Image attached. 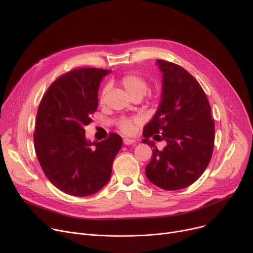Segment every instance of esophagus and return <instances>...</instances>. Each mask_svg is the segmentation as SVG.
Returning a JSON list of instances; mask_svg holds the SVG:
<instances>
[{
    "label": "esophagus",
    "instance_id": "esophagus-1",
    "mask_svg": "<svg viewBox=\"0 0 253 253\" xmlns=\"http://www.w3.org/2000/svg\"><path fill=\"white\" fill-rule=\"evenodd\" d=\"M124 144L126 145H129V144H132V143H135L136 142V139H132V138H124Z\"/></svg>",
    "mask_w": 253,
    "mask_h": 253
}]
</instances>
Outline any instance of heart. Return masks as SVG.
<instances>
[{
  "mask_svg": "<svg viewBox=\"0 0 253 253\" xmlns=\"http://www.w3.org/2000/svg\"><path fill=\"white\" fill-rule=\"evenodd\" d=\"M121 84L130 97H134V96L142 97L149 90V83L147 80L136 74H128L124 76L121 79ZM108 89H109L108 86L104 87L101 93V97H100L101 100H103V97L105 95V93L108 92ZM139 122H140L139 118L124 120V121H122L121 124H120V129H121L123 132H125V133L130 134L134 131L135 126Z\"/></svg>",
  "mask_w": 253,
  "mask_h": 253,
  "instance_id": "obj_1",
  "label": "heart"
}]
</instances>
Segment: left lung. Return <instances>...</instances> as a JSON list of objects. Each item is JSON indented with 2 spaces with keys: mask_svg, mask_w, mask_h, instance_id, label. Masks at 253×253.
<instances>
[{
  "mask_svg": "<svg viewBox=\"0 0 253 253\" xmlns=\"http://www.w3.org/2000/svg\"><path fill=\"white\" fill-rule=\"evenodd\" d=\"M162 73L159 108L143 128V143L154 148L145 175L166 191L187 188L200 177L213 152L214 121L210 104L197 80L181 66L158 59ZM153 137L164 139L167 147L159 151Z\"/></svg>",
  "mask_w": 253,
  "mask_h": 253,
  "instance_id": "obj_1",
  "label": "left lung"
}]
</instances>
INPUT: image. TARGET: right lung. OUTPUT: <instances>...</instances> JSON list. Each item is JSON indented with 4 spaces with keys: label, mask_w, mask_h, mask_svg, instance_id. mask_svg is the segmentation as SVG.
I'll list each match as a JSON object with an SVG mask.
<instances>
[{
    "label": "right lung",
    "mask_w": 253,
    "mask_h": 253,
    "mask_svg": "<svg viewBox=\"0 0 253 253\" xmlns=\"http://www.w3.org/2000/svg\"><path fill=\"white\" fill-rule=\"evenodd\" d=\"M112 71L79 69L53 83L39 105L34 134L40 165L50 182L76 197L95 194L109 182L122 137L111 133L99 142L85 136L98 106L103 77Z\"/></svg>",
    "instance_id": "add662e5"
}]
</instances>
